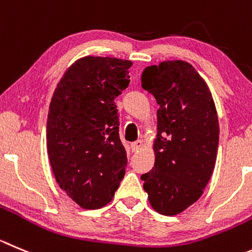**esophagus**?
<instances>
[{"label":"esophagus","mask_w":252,"mask_h":252,"mask_svg":"<svg viewBox=\"0 0 252 252\" xmlns=\"http://www.w3.org/2000/svg\"><path fill=\"white\" fill-rule=\"evenodd\" d=\"M142 147H143L142 140H137V142H134V143H131V144H130L131 152H134V153L138 152V150H139Z\"/></svg>","instance_id":"34e87169"}]
</instances>
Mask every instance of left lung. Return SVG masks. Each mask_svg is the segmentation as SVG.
<instances>
[{"label":"left lung","mask_w":252,"mask_h":252,"mask_svg":"<svg viewBox=\"0 0 252 252\" xmlns=\"http://www.w3.org/2000/svg\"><path fill=\"white\" fill-rule=\"evenodd\" d=\"M142 86L159 104L155 161L143 174L157 213L174 216L199 200L216 163L219 119L205 79L185 61H164L145 68Z\"/></svg>","instance_id":"8db88e82"}]
</instances>
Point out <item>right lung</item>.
Returning <instances> with one entry per match:
<instances>
[{
    "label": "right lung",
    "instance_id": "right-lung-1",
    "mask_svg": "<svg viewBox=\"0 0 252 252\" xmlns=\"http://www.w3.org/2000/svg\"><path fill=\"white\" fill-rule=\"evenodd\" d=\"M130 61L86 56L63 73L47 119V153L61 189L81 208L109 204L128 163L114 99L129 86Z\"/></svg>",
    "mask_w": 252,
    "mask_h": 252
}]
</instances>
